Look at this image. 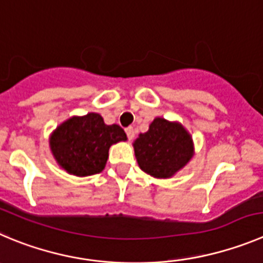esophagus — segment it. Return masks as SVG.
<instances>
[{
    "mask_svg": "<svg viewBox=\"0 0 263 263\" xmlns=\"http://www.w3.org/2000/svg\"><path fill=\"white\" fill-rule=\"evenodd\" d=\"M126 134H127V137H128V140H132L135 137V131L132 127H127Z\"/></svg>",
    "mask_w": 263,
    "mask_h": 263,
    "instance_id": "1",
    "label": "esophagus"
}]
</instances>
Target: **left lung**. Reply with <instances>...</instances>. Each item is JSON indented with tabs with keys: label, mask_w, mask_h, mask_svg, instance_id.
Segmentation results:
<instances>
[{
	"label": "left lung",
	"mask_w": 263,
	"mask_h": 263,
	"mask_svg": "<svg viewBox=\"0 0 263 263\" xmlns=\"http://www.w3.org/2000/svg\"><path fill=\"white\" fill-rule=\"evenodd\" d=\"M137 163L144 173L158 179L175 175L195 153L190 132L178 122L156 118L145 134L134 143Z\"/></svg>",
	"instance_id": "8db88e82"
}]
</instances>
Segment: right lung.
<instances>
[{"label": "right lung", "mask_w": 263, "mask_h": 263, "mask_svg": "<svg viewBox=\"0 0 263 263\" xmlns=\"http://www.w3.org/2000/svg\"><path fill=\"white\" fill-rule=\"evenodd\" d=\"M127 135L118 124L107 126L97 112L65 120L50 135L49 144L58 165L75 176L101 173L112 144L126 141Z\"/></svg>", "instance_id": "obj_1"}]
</instances>
